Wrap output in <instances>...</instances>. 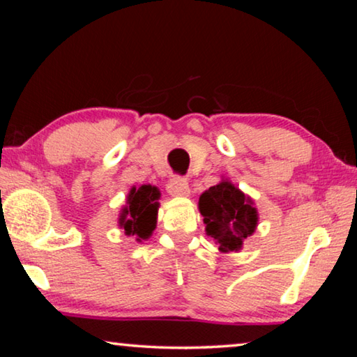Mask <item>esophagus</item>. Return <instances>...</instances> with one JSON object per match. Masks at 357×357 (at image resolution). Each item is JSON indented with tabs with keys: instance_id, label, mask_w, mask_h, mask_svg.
Returning a JSON list of instances; mask_svg holds the SVG:
<instances>
[{
	"instance_id": "obj_1",
	"label": "esophagus",
	"mask_w": 357,
	"mask_h": 357,
	"mask_svg": "<svg viewBox=\"0 0 357 357\" xmlns=\"http://www.w3.org/2000/svg\"><path fill=\"white\" fill-rule=\"evenodd\" d=\"M167 190L173 197H187L189 195V183H187L185 178H173L167 185Z\"/></svg>"
}]
</instances>
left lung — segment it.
<instances>
[{
    "mask_svg": "<svg viewBox=\"0 0 357 357\" xmlns=\"http://www.w3.org/2000/svg\"><path fill=\"white\" fill-rule=\"evenodd\" d=\"M198 209L206 225V234L214 238L223 253L241 250L258 223V213L252 198L228 179H222L219 184L203 192Z\"/></svg>",
    "mask_w": 357,
    "mask_h": 357,
    "instance_id": "obj_1",
    "label": "left lung"
}]
</instances>
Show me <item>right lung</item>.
Returning <instances> with one entry per match:
<instances>
[{"label": "right lung", "mask_w": 357, "mask_h": 357, "mask_svg": "<svg viewBox=\"0 0 357 357\" xmlns=\"http://www.w3.org/2000/svg\"><path fill=\"white\" fill-rule=\"evenodd\" d=\"M159 198L160 190L155 185L132 187L128 195V204L119 215V227L128 236H137L138 243H142L153 234L157 223Z\"/></svg>", "instance_id": "right-lung-1"}]
</instances>
